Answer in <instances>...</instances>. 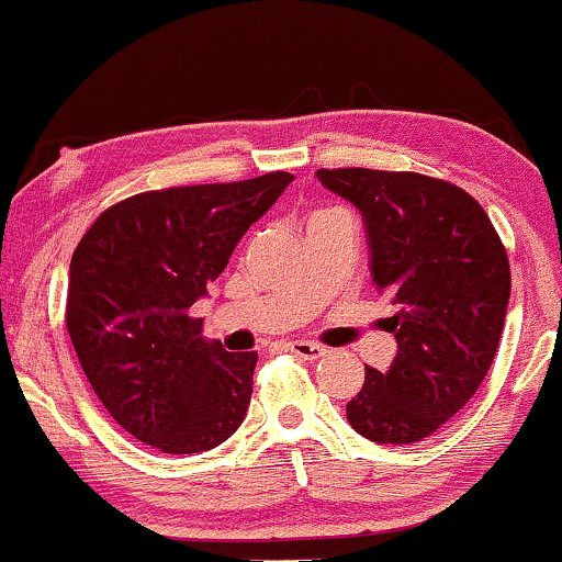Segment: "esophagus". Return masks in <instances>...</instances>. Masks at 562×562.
<instances>
[{
  "mask_svg": "<svg viewBox=\"0 0 562 562\" xmlns=\"http://www.w3.org/2000/svg\"><path fill=\"white\" fill-rule=\"evenodd\" d=\"M289 351L296 353L299 359L304 361H319L323 356H327V348L317 344H307V340H294V344H289Z\"/></svg>",
  "mask_w": 562,
  "mask_h": 562,
  "instance_id": "esophagus-1",
  "label": "esophagus"
}]
</instances>
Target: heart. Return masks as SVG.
Instances as JSON below:
<instances>
[{"mask_svg":"<svg viewBox=\"0 0 562 562\" xmlns=\"http://www.w3.org/2000/svg\"><path fill=\"white\" fill-rule=\"evenodd\" d=\"M323 214H327V211H317V214H312V216H310V222H312V218H317V216H323Z\"/></svg>","mask_w":562,"mask_h":562,"instance_id":"obj_1","label":"heart"}]
</instances>
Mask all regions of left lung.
I'll use <instances>...</instances> for the list:
<instances>
[{"label": "left lung", "instance_id": "1", "mask_svg": "<svg viewBox=\"0 0 562 562\" xmlns=\"http://www.w3.org/2000/svg\"><path fill=\"white\" fill-rule=\"evenodd\" d=\"M363 218L371 283L395 304L387 371L367 367L348 424L376 443H415L475 395L504 333L512 271L483 206L447 180L367 167L317 170Z\"/></svg>", "mask_w": 562, "mask_h": 562}]
</instances>
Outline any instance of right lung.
Masks as SVG:
<instances>
[{"mask_svg": "<svg viewBox=\"0 0 562 562\" xmlns=\"http://www.w3.org/2000/svg\"><path fill=\"white\" fill-rule=\"evenodd\" d=\"M294 175L167 188L115 203L79 239L67 330L94 395L138 441L199 454L245 420L255 351L229 353L188 310Z\"/></svg>", "mask_w": 562, "mask_h": 562, "instance_id": "add662e5", "label": "right lung"}]
</instances>
